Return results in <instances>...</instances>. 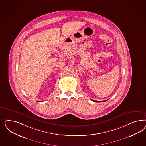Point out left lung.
Returning a JSON list of instances; mask_svg holds the SVG:
<instances>
[{
  "label": "left lung",
  "mask_w": 146,
  "mask_h": 146,
  "mask_svg": "<svg viewBox=\"0 0 146 146\" xmlns=\"http://www.w3.org/2000/svg\"><path fill=\"white\" fill-rule=\"evenodd\" d=\"M93 101H94V102H104V101H107V100H106V101H95V100H92Z\"/></svg>",
  "instance_id": "8db88e82"
}]
</instances>
